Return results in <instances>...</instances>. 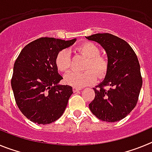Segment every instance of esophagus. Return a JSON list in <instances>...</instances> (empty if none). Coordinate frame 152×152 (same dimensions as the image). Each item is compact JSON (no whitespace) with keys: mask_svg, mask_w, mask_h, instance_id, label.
<instances>
[{"mask_svg":"<svg viewBox=\"0 0 152 152\" xmlns=\"http://www.w3.org/2000/svg\"><path fill=\"white\" fill-rule=\"evenodd\" d=\"M80 88H75V87H73V88H72V91H73L74 93H76V92H78L79 91H80Z\"/></svg>","mask_w":152,"mask_h":152,"instance_id":"1","label":"esophagus"}]
</instances>
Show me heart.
I'll use <instances>...</instances> for the list:
<instances>
[{
    "label": "heart",
    "instance_id": "1",
    "mask_svg": "<svg viewBox=\"0 0 152 152\" xmlns=\"http://www.w3.org/2000/svg\"><path fill=\"white\" fill-rule=\"evenodd\" d=\"M76 51L88 58L84 72L72 71L64 76L65 84L75 88H82L95 82L96 75L98 78H103L109 70V61L106 56L100 55V49L96 44L85 42L76 48ZM56 68L61 72H66L72 66V56L68 49L58 52L55 60Z\"/></svg>",
    "mask_w": 152,
    "mask_h": 152
}]
</instances>
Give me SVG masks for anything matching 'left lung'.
Returning a JSON list of instances; mask_svg holds the SVG:
<instances>
[{
  "label": "left lung",
  "mask_w": 152,
  "mask_h": 152,
  "mask_svg": "<svg viewBox=\"0 0 152 152\" xmlns=\"http://www.w3.org/2000/svg\"><path fill=\"white\" fill-rule=\"evenodd\" d=\"M86 38L100 43L109 61L107 77L94 88L95 96L90 110L102 121H119L135 108L139 100L142 77L138 58L128 42L113 34L96 33Z\"/></svg>",
  "instance_id": "1"
}]
</instances>
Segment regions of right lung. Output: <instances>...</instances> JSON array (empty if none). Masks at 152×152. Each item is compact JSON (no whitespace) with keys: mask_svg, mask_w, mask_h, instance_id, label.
Returning a JSON list of instances; mask_svg holds the SVG:
<instances>
[{"mask_svg":"<svg viewBox=\"0 0 152 152\" xmlns=\"http://www.w3.org/2000/svg\"><path fill=\"white\" fill-rule=\"evenodd\" d=\"M75 42L41 37L27 44L16 59L11 87L17 107L30 121L49 124L64 113L73 91L71 86L58 84L63 78L55 60Z\"/></svg>","mask_w":152,"mask_h":152,"instance_id":"obj_1","label":"right lung"}]
</instances>
